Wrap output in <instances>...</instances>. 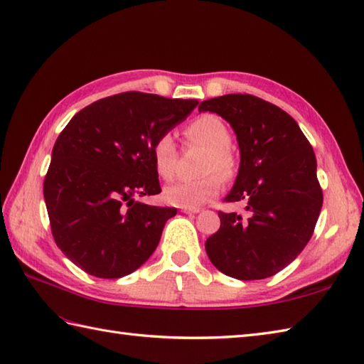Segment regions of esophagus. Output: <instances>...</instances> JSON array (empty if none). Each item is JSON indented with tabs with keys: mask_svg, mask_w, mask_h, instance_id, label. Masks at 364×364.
<instances>
[{
	"mask_svg": "<svg viewBox=\"0 0 364 364\" xmlns=\"http://www.w3.org/2000/svg\"><path fill=\"white\" fill-rule=\"evenodd\" d=\"M181 213H184V214H198L200 209H198V208H196V209H192V208H181Z\"/></svg>",
	"mask_w": 364,
	"mask_h": 364,
	"instance_id": "esophagus-1",
	"label": "esophagus"
}]
</instances>
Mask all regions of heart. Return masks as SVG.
Wrapping results in <instances>:
<instances>
[{"instance_id":"b5f03b06","label":"heart","mask_w":364,"mask_h":364,"mask_svg":"<svg viewBox=\"0 0 364 364\" xmlns=\"http://www.w3.org/2000/svg\"><path fill=\"white\" fill-rule=\"evenodd\" d=\"M186 138L208 150L198 180H183L168 184L163 191V198L172 206L200 208L215 198L222 191V180L231 178L235 161L231 154L232 134L228 125L215 114H203L193 119L186 129ZM151 158L156 172L163 178H171L175 172L176 146L172 133H161L151 146Z\"/></svg>"}]
</instances>
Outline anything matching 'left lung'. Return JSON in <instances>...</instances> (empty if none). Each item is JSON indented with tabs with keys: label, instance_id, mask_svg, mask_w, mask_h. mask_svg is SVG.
I'll use <instances>...</instances> for the list:
<instances>
[{
	"label": "left lung",
	"instance_id": "obj_1",
	"mask_svg": "<svg viewBox=\"0 0 364 364\" xmlns=\"http://www.w3.org/2000/svg\"><path fill=\"white\" fill-rule=\"evenodd\" d=\"M198 112L217 113L232 127L240 166L225 201H245L248 210V217L218 213L220 230L205 243L208 257L240 281L273 276L314 234L323 206L315 151L289 113L256 96L208 99Z\"/></svg>",
	"mask_w": 364,
	"mask_h": 364
}]
</instances>
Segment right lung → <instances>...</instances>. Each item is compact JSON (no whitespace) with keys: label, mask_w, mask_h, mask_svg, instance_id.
<instances>
[{"label":"right lung","mask_w":364,"mask_h":364,"mask_svg":"<svg viewBox=\"0 0 364 364\" xmlns=\"http://www.w3.org/2000/svg\"><path fill=\"white\" fill-rule=\"evenodd\" d=\"M197 105L121 92L80 109L58 134L43 196L57 247L83 272L122 277L154 255L176 209L134 197L161 192L151 146Z\"/></svg>","instance_id":"right-lung-1"}]
</instances>
